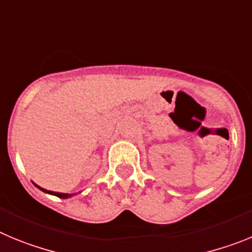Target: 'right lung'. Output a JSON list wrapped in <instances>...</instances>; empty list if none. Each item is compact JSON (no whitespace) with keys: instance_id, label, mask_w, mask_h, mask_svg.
<instances>
[{"instance_id":"right-lung-1","label":"right lung","mask_w":252,"mask_h":252,"mask_svg":"<svg viewBox=\"0 0 252 252\" xmlns=\"http://www.w3.org/2000/svg\"><path fill=\"white\" fill-rule=\"evenodd\" d=\"M35 185V183H33ZM36 187L38 188V189H41L42 192H45V193H49V194H53V196H56V197H60V198H70V197H72L75 193H60V192H53V191H47V189H45V188H41L40 186L35 185Z\"/></svg>"}]
</instances>
